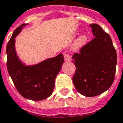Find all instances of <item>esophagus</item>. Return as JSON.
Segmentation results:
<instances>
[{
	"mask_svg": "<svg viewBox=\"0 0 123 123\" xmlns=\"http://www.w3.org/2000/svg\"><path fill=\"white\" fill-rule=\"evenodd\" d=\"M63 56H64V60L65 62H70V60H71V56L67 53H65L63 54Z\"/></svg>",
	"mask_w": 123,
	"mask_h": 123,
	"instance_id": "1",
	"label": "esophagus"
}]
</instances>
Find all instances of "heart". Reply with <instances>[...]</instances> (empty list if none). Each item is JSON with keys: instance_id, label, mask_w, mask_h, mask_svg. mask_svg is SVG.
I'll list each match as a JSON object with an SVG mask.
<instances>
[{"instance_id": "heart-1", "label": "heart", "mask_w": 123, "mask_h": 123, "mask_svg": "<svg viewBox=\"0 0 123 123\" xmlns=\"http://www.w3.org/2000/svg\"><path fill=\"white\" fill-rule=\"evenodd\" d=\"M86 40V37L85 36V35H82L77 40L76 44H75V47L76 48H78V47H80L82 46L84 44Z\"/></svg>"}]
</instances>
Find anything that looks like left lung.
<instances>
[{
    "instance_id": "left-lung-1",
    "label": "left lung",
    "mask_w": 123,
    "mask_h": 123,
    "mask_svg": "<svg viewBox=\"0 0 123 123\" xmlns=\"http://www.w3.org/2000/svg\"><path fill=\"white\" fill-rule=\"evenodd\" d=\"M94 38L72 57L76 72L72 78L78 92L86 97L102 94L114 82L117 54L110 35L96 24H90Z\"/></svg>"
}]
</instances>
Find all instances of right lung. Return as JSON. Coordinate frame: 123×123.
Wrapping results in <instances>:
<instances>
[{"label":"right lung","mask_w":123,"mask_h":123,"mask_svg":"<svg viewBox=\"0 0 123 123\" xmlns=\"http://www.w3.org/2000/svg\"><path fill=\"white\" fill-rule=\"evenodd\" d=\"M27 24H23L13 32L6 47L7 68L17 91L24 98L41 101L51 96L55 78L63 63V55L60 54L38 64L25 66L17 56L15 49V37Z\"/></svg>","instance_id":"add662e5"}]
</instances>
